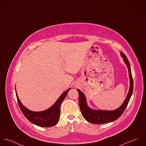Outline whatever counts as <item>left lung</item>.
Wrapping results in <instances>:
<instances>
[{
	"label": "left lung",
	"mask_w": 146,
	"mask_h": 146,
	"mask_svg": "<svg viewBox=\"0 0 146 146\" xmlns=\"http://www.w3.org/2000/svg\"><path fill=\"white\" fill-rule=\"evenodd\" d=\"M121 54L122 57L123 58L125 63L126 64L128 68L130 86L126 98L119 108L114 111L93 110L88 107L86 104V98L84 93L80 90L77 89L79 94V106L81 112L85 119L91 123L102 124L110 122L116 120L121 116L129 103L133 91V80L129 60L124 54L121 52Z\"/></svg>",
	"instance_id": "left-lung-1"
}]
</instances>
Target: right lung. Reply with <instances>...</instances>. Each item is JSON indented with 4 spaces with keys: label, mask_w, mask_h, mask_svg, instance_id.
<instances>
[{
    "label": "right lung",
    "mask_w": 146,
    "mask_h": 146,
    "mask_svg": "<svg viewBox=\"0 0 146 146\" xmlns=\"http://www.w3.org/2000/svg\"><path fill=\"white\" fill-rule=\"evenodd\" d=\"M70 89L71 88H69L62 94L51 107L46 111L38 112L31 111L25 108L20 101L16 91V94L19 106L25 117L31 122L37 126L48 127L53 126L58 123L60 117L61 104Z\"/></svg>",
    "instance_id": "add662e5"
}]
</instances>
